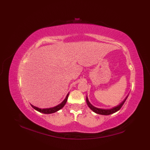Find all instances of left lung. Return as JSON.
Masks as SVG:
<instances>
[{
	"instance_id": "left-lung-1",
	"label": "left lung",
	"mask_w": 150,
	"mask_h": 150,
	"mask_svg": "<svg viewBox=\"0 0 150 150\" xmlns=\"http://www.w3.org/2000/svg\"><path fill=\"white\" fill-rule=\"evenodd\" d=\"M128 97V95L125 98V99H124L120 104L117 105V106H115V107H113L112 108H111V109H101V108H98L93 106V105H92L90 103V101H89V100H88V97H86V103L88 104V107L90 108V109L93 111V112L96 113L97 114L103 115H108L113 114V113H115V112H117V111H119L120 109V108H122V106H123V104H124V103H125V101L127 99Z\"/></svg>"
}]
</instances>
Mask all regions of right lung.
I'll return each instance as SVG.
<instances>
[{"mask_svg": "<svg viewBox=\"0 0 150 150\" xmlns=\"http://www.w3.org/2000/svg\"><path fill=\"white\" fill-rule=\"evenodd\" d=\"M69 93H68V95H66L65 99L61 103L59 104V105H57V106H56L55 107L49 108H44V109H42V108H38V107L35 106H33V105H32V104H31V106H32V108H34L35 110L38 111H39V112H40V113H45V114H50V113H55V112H57V111L60 110V109H62V108L64 106V105L66 104V102H67V100H68Z\"/></svg>", "mask_w": 150, "mask_h": 150, "instance_id": "right-lung-1", "label": "right lung"}]
</instances>
